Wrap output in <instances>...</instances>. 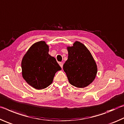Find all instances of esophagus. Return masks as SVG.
I'll return each mask as SVG.
<instances>
[{
    "instance_id": "esophagus-1",
    "label": "esophagus",
    "mask_w": 124,
    "mask_h": 124,
    "mask_svg": "<svg viewBox=\"0 0 124 124\" xmlns=\"http://www.w3.org/2000/svg\"><path fill=\"white\" fill-rule=\"evenodd\" d=\"M59 65H60V67L61 68H62V66H63V62H59Z\"/></svg>"
}]
</instances>
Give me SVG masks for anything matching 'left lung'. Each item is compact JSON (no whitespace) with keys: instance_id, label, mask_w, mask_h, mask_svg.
I'll list each match as a JSON object with an SVG mask.
<instances>
[{"instance_id":"8db88e82","label":"left lung","mask_w":124,"mask_h":124,"mask_svg":"<svg viewBox=\"0 0 124 124\" xmlns=\"http://www.w3.org/2000/svg\"><path fill=\"white\" fill-rule=\"evenodd\" d=\"M68 50V59L63 65L64 71L72 86L84 88L96 78V62L88 49L80 42H76Z\"/></svg>"}]
</instances>
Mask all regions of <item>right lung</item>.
Here are the masks:
<instances>
[{"label":"right lung","mask_w":124,"mask_h":124,"mask_svg":"<svg viewBox=\"0 0 124 124\" xmlns=\"http://www.w3.org/2000/svg\"><path fill=\"white\" fill-rule=\"evenodd\" d=\"M48 52L45 42L40 41L33 44L22 59V76L30 86L37 90L49 86L55 74L62 69L55 58Z\"/></svg>","instance_id":"right-lung-1"}]
</instances>
